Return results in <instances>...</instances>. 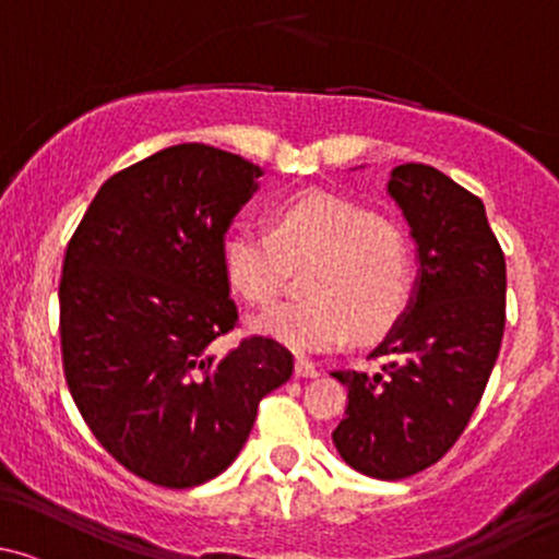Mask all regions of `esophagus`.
Returning a JSON list of instances; mask_svg holds the SVG:
<instances>
[{
    "mask_svg": "<svg viewBox=\"0 0 559 559\" xmlns=\"http://www.w3.org/2000/svg\"><path fill=\"white\" fill-rule=\"evenodd\" d=\"M320 373V368L312 364V360H307V358H296V377H304V379H312V377H318Z\"/></svg>",
    "mask_w": 559,
    "mask_h": 559,
    "instance_id": "esophagus-1",
    "label": "esophagus"
}]
</instances>
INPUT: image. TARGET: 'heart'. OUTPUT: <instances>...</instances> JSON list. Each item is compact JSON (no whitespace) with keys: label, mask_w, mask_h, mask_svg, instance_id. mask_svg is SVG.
I'll return each mask as SVG.
<instances>
[{"label":"heart","mask_w":559,"mask_h":559,"mask_svg":"<svg viewBox=\"0 0 559 559\" xmlns=\"http://www.w3.org/2000/svg\"><path fill=\"white\" fill-rule=\"evenodd\" d=\"M228 287L245 301L280 296L287 266L312 263L304 304H277L247 320L250 333L293 353H331L353 336L379 338L408 309L414 252L404 228L373 217L358 201L304 191L272 212V231L237 223L221 247Z\"/></svg>","instance_id":"1"}]
</instances>
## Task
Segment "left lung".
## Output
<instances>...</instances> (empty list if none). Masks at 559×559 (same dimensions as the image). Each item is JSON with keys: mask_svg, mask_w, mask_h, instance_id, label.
I'll list each match as a JSON object with an SVG mask.
<instances>
[{"mask_svg": "<svg viewBox=\"0 0 559 559\" xmlns=\"http://www.w3.org/2000/svg\"><path fill=\"white\" fill-rule=\"evenodd\" d=\"M417 245L404 318L368 358L377 373L333 371L347 412L333 430L344 463L373 479H406L439 463L479 406L506 325V258L481 199L425 164L390 171Z\"/></svg>", "mask_w": 559, "mask_h": 559, "instance_id": "left-lung-1", "label": "left lung"}]
</instances>
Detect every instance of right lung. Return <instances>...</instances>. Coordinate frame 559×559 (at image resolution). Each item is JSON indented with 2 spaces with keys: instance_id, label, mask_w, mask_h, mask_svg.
<instances>
[{
  "instance_id": "right-lung-1",
  "label": "right lung",
  "mask_w": 559,
  "mask_h": 559,
  "mask_svg": "<svg viewBox=\"0 0 559 559\" xmlns=\"http://www.w3.org/2000/svg\"><path fill=\"white\" fill-rule=\"evenodd\" d=\"M261 175L199 142L166 147L109 177L69 239L59 287L69 393L99 444L158 487L223 474L263 395L293 373L272 338L212 353L239 318L221 247Z\"/></svg>"
}]
</instances>
